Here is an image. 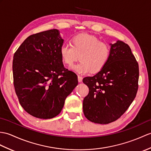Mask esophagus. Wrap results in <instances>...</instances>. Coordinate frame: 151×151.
I'll return each instance as SVG.
<instances>
[{"mask_svg":"<svg viewBox=\"0 0 151 151\" xmlns=\"http://www.w3.org/2000/svg\"><path fill=\"white\" fill-rule=\"evenodd\" d=\"M82 79H83V78H82V76H80V75L78 76V80L79 82H81L82 81Z\"/></svg>","mask_w":151,"mask_h":151,"instance_id":"obj_1","label":"esophagus"}]
</instances>
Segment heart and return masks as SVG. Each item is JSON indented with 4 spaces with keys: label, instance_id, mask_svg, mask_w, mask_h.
Wrapping results in <instances>:
<instances>
[{
    "label": "heart",
    "instance_id": "heart-1",
    "mask_svg": "<svg viewBox=\"0 0 151 151\" xmlns=\"http://www.w3.org/2000/svg\"><path fill=\"white\" fill-rule=\"evenodd\" d=\"M60 54L62 61L68 66L74 64L80 56V62L71 69L80 74H87L104 69L109 59L111 47L94 36L77 35L72 38L71 45L64 43L61 45Z\"/></svg>",
    "mask_w": 151,
    "mask_h": 151
}]
</instances>
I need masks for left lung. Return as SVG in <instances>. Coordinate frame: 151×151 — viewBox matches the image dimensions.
I'll use <instances>...</instances> for the list:
<instances>
[{
    "instance_id": "obj_1",
    "label": "left lung",
    "mask_w": 151,
    "mask_h": 151,
    "mask_svg": "<svg viewBox=\"0 0 151 151\" xmlns=\"http://www.w3.org/2000/svg\"><path fill=\"white\" fill-rule=\"evenodd\" d=\"M111 45L110 57L104 69L83 79L89 89L83 101V114L96 124H107L120 118L138 89V64L130 47L120 40Z\"/></svg>"
}]
</instances>
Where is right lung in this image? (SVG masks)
<instances>
[{
  "instance_id": "obj_1",
  "label": "right lung",
  "mask_w": 151,
  "mask_h": 151,
  "mask_svg": "<svg viewBox=\"0 0 151 151\" xmlns=\"http://www.w3.org/2000/svg\"><path fill=\"white\" fill-rule=\"evenodd\" d=\"M64 40L53 29L31 35L13 56V84L27 113L50 119L60 113L65 99L78 85V76L63 65Z\"/></svg>"
}]
</instances>
